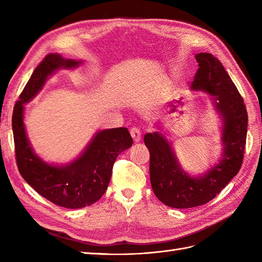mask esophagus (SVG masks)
Instances as JSON below:
<instances>
[{
    "instance_id": "obj_1",
    "label": "esophagus",
    "mask_w": 262,
    "mask_h": 262,
    "mask_svg": "<svg viewBox=\"0 0 262 262\" xmlns=\"http://www.w3.org/2000/svg\"><path fill=\"white\" fill-rule=\"evenodd\" d=\"M131 133V137L133 138L134 142H140L141 141V131L139 128H136V126H133L130 130Z\"/></svg>"
}]
</instances>
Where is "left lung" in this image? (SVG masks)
<instances>
[{
  "mask_svg": "<svg viewBox=\"0 0 262 262\" xmlns=\"http://www.w3.org/2000/svg\"><path fill=\"white\" fill-rule=\"evenodd\" d=\"M199 69L191 89L213 96L223 120V153L219 164L204 175L192 177L181 169L172 147L161 132L146 133L149 150V179L158 200L170 208L189 209L208 203L238 173L245 154L248 115L238 90L224 67L211 53L195 55Z\"/></svg>",
  "mask_w": 262,
  "mask_h": 262,
  "instance_id": "obj_1",
  "label": "left lung"
}]
</instances>
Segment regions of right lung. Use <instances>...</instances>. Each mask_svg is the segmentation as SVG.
<instances>
[{
    "label": "right lung",
    "instance_id": "add662e5",
    "mask_svg": "<svg viewBox=\"0 0 262 262\" xmlns=\"http://www.w3.org/2000/svg\"><path fill=\"white\" fill-rule=\"evenodd\" d=\"M81 63L64 59L59 53L47 54L24 87L12 117L15 156L20 175L47 200L68 209H81L98 201L106 192L118 155L133 143L128 129L115 128L97 132L84 152L68 165L48 164L34 153L24 125V104L36 96L55 71L74 69Z\"/></svg>",
    "mask_w": 262,
    "mask_h": 262
}]
</instances>
